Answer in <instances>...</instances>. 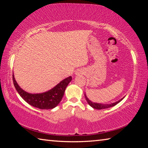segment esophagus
<instances>
[{"mask_svg": "<svg viewBox=\"0 0 148 148\" xmlns=\"http://www.w3.org/2000/svg\"><path fill=\"white\" fill-rule=\"evenodd\" d=\"M84 73V71H82V70H79L76 72V76H80V75H82Z\"/></svg>", "mask_w": 148, "mask_h": 148, "instance_id": "34e87169", "label": "esophagus"}]
</instances>
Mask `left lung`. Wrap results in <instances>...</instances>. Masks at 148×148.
Returning <instances> with one entry per match:
<instances>
[{
    "mask_svg": "<svg viewBox=\"0 0 148 148\" xmlns=\"http://www.w3.org/2000/svg\"><path fill=\"white\" fill-rule=\"evenodd\" d=\"M85 97H86V99L87 102V103L89 104V106H91L92 108H93L94 109H97V110H102V109H106V108H111L112 106H115L117 104H118L119 102H121L123 99H124L122 98L121 99H120L119 101H116L114 102V103H111V104H101V103H97V102H94L90 101V100L87 98V97L86 96V92H85Z\"/></svg>",
    "mask_w": 148,
    "mask_h": 148,
    "instance_id": "left-lung-1",
    "label": "left lung"
}]
</instances>
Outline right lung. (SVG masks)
Masks as SVG:
<instances>
[{
    "mask_svg": "<svg viewBox=\"0 0 148 148\" xmlns=\"http://www.w3.org/2000/svg\"><path fill=\"white\" fill-rule=\"evenodd\" d=\"M71 80L72 76H69L62 80L49 91L41 93H29L19 87L13 74L14 85L22 99L31 106L41 110H49L56 108L61 101L65 89Z\"/></svg>",
    "mask_w": 148,
    "mask_h": 148,
    "instance_id": "add662e5",
    "label": "right lung"
}]
</instances>
